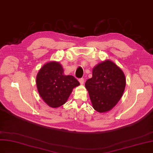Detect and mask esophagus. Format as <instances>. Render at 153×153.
Returning a JSON list of instances; mask_svg holds the SVG:
<instances>
[{
	"mask_svg": "<svg viewBox=\"0 0 153 153\" xmlns=\"http://www.w3.org/2000/svg\"><path fill=\"white\" fill-rule=\"evenodd\" d=\"M79 82H80V84L81 85H82V84H83L84 83V79H83V78H81V79H79Z\"/></svg>",
	"mask_w": 153,
	"mask_h": 153,
	"instance_id": "esophagus-1",
	"label": "esophagus"
}]
</instances>
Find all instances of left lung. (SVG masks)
Listing matches in <instances>:
<instances>
[{
  "mask_svg": "<svg viewBox=\"0 0 153 153\" xmlns=\"http://www.w3.org/2000/svg\"><path fill=\"white\" fill-rule=\"evenodd\" d=\"M126 86L123 71L110 60L99 63L93 68L92 77L85 82L95 110L110 111L120 101Z\"/></svg>",
  "mask_w": 153,
  "mask_h": 153,
  "instance_id": "left-lung-1",
  "label": "left lung"
}]
</instances>
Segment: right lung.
Listing matches in <instances>:
<instances>
[{"label":"right lung","mask_w":153,"mask_h":153,"mask_svg":"<svg viewBox=\"0 0 153 153\" xmlns=\"http://www.w3.org/2000/svg\"><path fill=\"white\" fill-rule=\"evenodd\" d=\"M59 62L45 64L36 76L38 93L44 102L51 108H58L67 102L72 90L80 83L71 75L65 76Z\"/></svg>","instance_id":"1"}]
</instances>
